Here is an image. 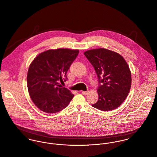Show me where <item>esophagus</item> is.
I'll use <instances>...</instances> for the list:
<instances>
[{"mask_svg": "<svg viewBox=\"0 0 157 157\" xmlns=\"http://www.w3.org/2000/svg\"><path fill=\"white\" fill-rule=\"evenodd\" d=\"M82 94L84 95H87L89 94V92L88 91H82Z\"/></svg>", "mask_w": 157, "mask_h": 157, "instance_id": "obj_1", "label": "esophagus"}]
</instances>
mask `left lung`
Masks as SVG:
<instances>
[{
	"label": "left lung",
	"instance_id": "8db88e82",
	"mask_svg": "<svg viewBox=\"0 0 157 157\" xmlns=\"http://www.w3.org/2000/svg\"><path fill=\"white\" fill-rule=\"evenodd\" d=\"M94 67L99 82L98 101L92 106L100 110L118 108L128 94L132 83L131 71L124 58L105 48L89 50L84 53Z\"/></svg>",
	"mask_w": 157,
	"mask_h": 157
}]
</instances>
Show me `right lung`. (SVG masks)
I'll use <instances>...</instances> for the list:
<instances>
[{"label":"right lung","mask_w":157,"mask_h":157,"mask_svg":"<svg viewBox=\"0 0 157 157\" xmlns=\"http://www.w3.org/2000/svg\"><path fill=\"white\" fill-rule=\"evenodd\" d=\"M79 50L51 49L39 54L32 61L27 73V87L35 105L41 111L55 113L65 109L74 96L62 87L59 81L66 78L70 65Z\"/></svg>","instance_id":"1"}]
</instances>
